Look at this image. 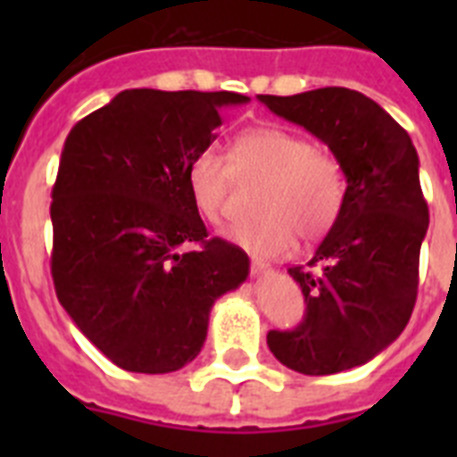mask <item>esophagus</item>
Returning <instances> with one entry per match:
<instances>
[{"instance_id": "obj_1", "label": "esophagus", "mask_w": 457, "mask_h": 457, "mask_svg": "<svg viewBox=\"0 0 457 457\" xmlns=\"http://www.w3.org/2000/svg\"><path fill=\"white\" fill-rule=\"evenodd\" d=\"M251 272H253L256 278H261L265 272H270V265L265 263V261H258V258H251Z\"/></svg>"}]
</instances>
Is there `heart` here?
<instances>
[{
	"instance_id": "b5f03b06",
	"label": "heart",
	"mask_w": 457,
	"mask_h": 457,
	"mask_svg": "<svg viewBox=\"0 0 457 457\" xmlns=\"http://www.w3.org/2000/svg\"><path fill=\"white\" fill-rule=\"evenodd\" d=\"M232 172L265 178L256 196L261 215L225 229L229 242L258 256L289 253L296 246V232L303 239L327 235L346 199L339 158L279 125L239 132L229 145V165L213 149H204L189 161L187 192L204 220L225 218Z\"/></svg>"
}]
</instances>
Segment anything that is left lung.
Returning a JSON list of instances; mask_svg holds the SVG:
<instances>
[{
  "label": "left lung",
  "mask_w": 457,
  "mask_h": 457,
  "mask_svg": "<svg viewBox=\"0 0 457 457\" xmlns=\"http://www.w3.org/2000/svg\"><path fill=\"white\" fill-rule=\"evenodd\" d=\"M258 102L325 142L346 178L341 213L311 268H289L305 296L303 322L268 332V346L301 375L365 365L398 339L418 296L420 246L429 228L418 152L411 135L355 89L258 95Z\"/></svg>",
  "instance_id": "1"
}]
</instances>
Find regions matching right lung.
Returning a JSON list of instances; mask_svg holds the SVG:
<instances>
[{"instance_id": "right-lung-1", "label": "right lung", "mask_w": 457, "mask_h": 457, "mask_svg": "<svg viewBox=\"0 0 457 457\" xmlns=\"http://www.w3.org/2000/svg\"><path fill=\"white\" fill-rule=\"evenodd\" d=\"M246 102L237 92L125 89L68 132L52 189L54 287L118 368H185L215 301L249 278L239 246L208 239L185 179L213 145L222 106Z\"/></svg>"}]
</instances>
